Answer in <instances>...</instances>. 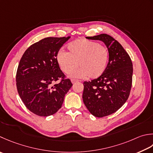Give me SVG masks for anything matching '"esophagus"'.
<instances>
[{
	"label": "esophagus",
	"mask_w": 153,
	"mask_h": 153,
	"mask_svg": "<svg viewBox=\"0 0 153 153\" xmlns=\"http://www.w3.org/2000/svg\"><path fill=\"white\" fill-rule=\"evenodd\" d=\"M71 83H76V82H79V80H77V79H71Z\"/></svg>",
	"instance_id": "esophagus-1"
}]
</instances>
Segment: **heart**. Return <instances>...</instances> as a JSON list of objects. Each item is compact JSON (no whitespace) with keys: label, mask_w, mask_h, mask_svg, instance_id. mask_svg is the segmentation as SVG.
I'll return each instance as SVG.
<instances>
[{"label":"heart","mask_w":153,"mask_h":153,"mask_svg":"<svg viewBox=\"0 0 153 153\" xmlns=\"http://www.w3.org/2000/svg\"><path fill=\"white\" fill-rule=\"evenodd\" d=\"M68 52L59 51L56 60L63 72L70 74L78 66L79 70L72 74L73 77L95 79L105 70L108 61V50L95 41L82 38L68 45Z\"/></svg>","instance_id":"b5f03b06"}]
</instances>
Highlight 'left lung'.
Listing matches in <instances>:
<instances>
[{
  "mask_svg": "<svg viewBox=\"0 0 153 153\" xmlns=\"http://www.w3.org/2000/svg\"><path fill=\"white\" fill-rule=\"evenodd\" d=\"M86 38L103 42L109 52L105 70L98 78L83 82L82 96L89 111L103 117L116 112L127 101L132 86L133 64L127 52L111 36L101 34Z\"/></svg>",
  "mask_w": 153,
  "mask_h": 153,
  "instance_id": "obj_1",
  "label": "left lung"
}]
</instances>
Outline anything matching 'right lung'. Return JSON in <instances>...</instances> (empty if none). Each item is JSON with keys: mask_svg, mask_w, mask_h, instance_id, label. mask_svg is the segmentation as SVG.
<instances>
[{"mask_svg": "<svg viewBox=\"0 0 153 153\" xmlns=\"http://www.w3.org/2000/svg\"><path fill=\"white\" fill-rule=\"evenodd\" d=\"M70 38H45L31 45L20 59L16 76L17 90L26 108L35 115L56 113L72 86L56 60L59 49ZM59 79L58 84H53Z\"/></svg>", "mask_w": 153, "mask_h": 153, "instance_id": "obj_1", "label": "right lung"}]
</instances>
